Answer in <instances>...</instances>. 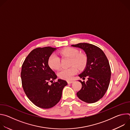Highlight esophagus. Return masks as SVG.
<instances>
[{"label": "esophagus", "mask_w": 130, "mask_h": 130, "mask_svg": "<svg viewBox=\"0 0 130 130\" xmlns=\"http://www.w3.org/2000/svg\"><path fill=\"white\" fill-rule=\"evenodd\" d=\"M67 82L68 84H71L73 82V80H67Z\"/></svg>", "instance_id": "1"}]
</instances>
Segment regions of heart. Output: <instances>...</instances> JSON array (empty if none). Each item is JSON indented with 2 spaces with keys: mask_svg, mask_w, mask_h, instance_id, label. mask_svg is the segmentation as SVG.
I'll use <instances>...</instances> for the list:
<instances>
[{
  "mask_svg": "<svg viewBox=\"0 0 130 130\" xmlns=\"http://www.w3.org/2000/svg\"><path fill=\"white\" fill-rule=\"evenodd\" d=\"M61 54L64 56L71 58L70 65L75 64L79 69H83L86 65L87 60L84 55L79 54V51L75 48H68L61 51ZM48 63L49 67L53 69H58L60 67V58L55 53H52L48 58ZM77 68L72 66L67 68H62L58 72L59 76L63 79L69 80L77 73Z\"/></svg>",
  "mask_w": 130,
  "mask_h": 130,
  "instance_id": "1",
  "label": "heart"
}]
</instances>
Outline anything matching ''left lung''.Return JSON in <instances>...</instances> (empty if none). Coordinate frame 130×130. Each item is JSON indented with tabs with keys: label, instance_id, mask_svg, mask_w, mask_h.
I'll list each match as a JSON object with an SVG mask.
<instances>
[{
	"label": "left lung",
	"instance_id": "8db88e82",
	"mask_svg": "<svg viewBox=\"0 0 130 130\" xmlns=\"http://www.w3.org/2000/svg\"><path fill=\"white\" fill-rule=\"evenodd\" d=\"M71 46L82 49L87 57L86 66L79 77L85 82L79 80L82 88L77 95L82 101L92 103L101 99L108 89L111 76L108 61L103 51L99 47L88 43H79Z\"/></svg>",
	"mask_w": 130,
	"mask_h": 130
}]
</instances>
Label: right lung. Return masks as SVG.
I'll list each match as a JSON object with an SVG mask.
<instances>
[{
	"label": "right lung",
	"instance_id": "1",
	"mask_svg": "<svg viewBox=\"0 0 130 130\" xmlns=\"http://www.w3.org/2000/svg\"><path fill=\"white\" fill-rule=\"evenodd\" d=\"M56 48L45 47L37 48L30 52L22 67V85L29 99L36 106L49 108L56 105L62 97V90L67 85L66 81L58 79L48 65L50 55Z\"/></svg>",
	"mask_w": 130,
	"mask_h": 130
}]
</instances>
